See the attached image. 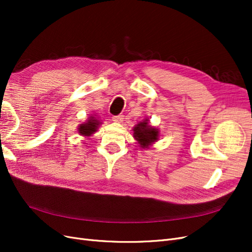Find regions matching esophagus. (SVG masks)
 Returning a JSON list of instances; mask_svg holds the SVG:
<instances>
[{
  "instance_id": "esophagus-1",
  "label": "esophagus",
  "mask_w": 252,
  "mask_h": 252,
  "mask_svg": "<svg viewBox=\"0 0 252 252\" xmlns=\"http://www.w3.org/2000/svg\"><path fill=\"white\" fill-rule=\"evenodd\" d=\"M112 121L114 122V123H122V122L124 121V117L122 116V114H120V116H116L112 118Z\"/></svg>"
}]
</instances>
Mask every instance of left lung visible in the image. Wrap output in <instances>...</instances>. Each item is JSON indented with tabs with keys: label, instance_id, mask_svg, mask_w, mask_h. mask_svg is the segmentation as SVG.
Returning a JSON list of instances; mask_svg holds the SVG:
<instances>
[{
	"label": "left lung",
	"instance_id": "left-lung-1",
	"mask_svg": "<svg viewBox=\"0 0 252 252\" xmlns=\"http://www.w3.org/2000/svg\"><path fill=\"white\" fill-rule=\"evenodd\" d=\"M132 131L134 140L138 142L142 149H148L159 139L158 128L151 126L147 118L134 125Z\"/></svg>",
	"mask_w": 252,
	"mask_h": 252
}]
</instances>
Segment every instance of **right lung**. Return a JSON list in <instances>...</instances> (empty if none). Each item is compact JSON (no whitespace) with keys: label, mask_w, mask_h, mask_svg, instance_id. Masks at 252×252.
<instances>
[{"label":"right lung","mask_w":252,"mask_h":252,"mask_svg":"<svg viewBox=\"0 0 252 252\" xmlns=\"http://www.w3.org/2000/svg\"><path fill=\"white\" fill-rule=\"evenodd\" d=\"M102 122L96 119L95 114H91V116L84 122L82 124H79L78 126V132L83 136H91L94 132L97 131V128L100 127Z\"/></svg>","instance_id":"1"}]
</instances>
